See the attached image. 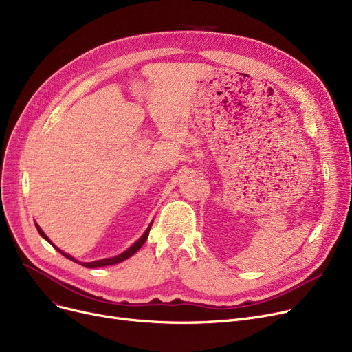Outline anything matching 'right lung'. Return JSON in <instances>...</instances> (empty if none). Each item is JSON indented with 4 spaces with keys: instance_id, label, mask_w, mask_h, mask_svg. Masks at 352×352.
Masks as SVG:
<instances>
[{
    "instance_id": "right-lung-1",
    "label": "right lung",
    "mask_w": 352,
    "mask_h": 352,
    "mask_svg": "<svg viewBox=\"0 0 352 352\" xmlns=\"http://www.w3.org/2000/svg\"><path fill=\"white\" fill-rule=\"evenodd\" d=\"M151 226L153 224H150V227L146 228V231L142 234V236L138 239L137 243H134L131 247H129L126 251H124L122 254H120V255H117V256H113V258H104V260H100V261H92V263H80V261H77L76 258H72L71 255H68V254H65V252H63L60 248H57L55 247L50 239H48V236L44 234V231L40 228V226L38 224H35V227H36V230H38V232H40V235L43 236V238H45L47 241L57 250L60 254H63L64 256H67L68 260H71V261H74V263H78V264H81V265H84L85 268H98V267H105V265H114V264H118V263H121V261H124V260H126V258H129L131 255H134L141 247H142V244L146 241V238H148V234H150V230H151Z\"/></svg>"
}]
</instances>
